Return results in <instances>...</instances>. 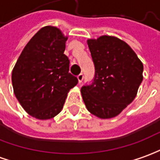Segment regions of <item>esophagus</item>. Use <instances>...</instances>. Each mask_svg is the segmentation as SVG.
<instances>
[{
	"mask_svg": "<svg viewBox=\"0 0 160 160\" xmlns=\"http://www.w3.org/2000/svg\"><path fill=\"white\" fill-rule=\"evenodd\" d=\"M77 78H78V80H79V83H81V82L83 81V79H84V75H83V73H80Z\"/></svg>",
	"mask_w": 160,
	"mask_h": 160,
	"instance_id": "1",
	"label": "esophagus"
}]
</instances>
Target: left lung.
Wrapping results in <instances>:
<instances>
[{
    "mask_svg": "<svg viewBox=\"0 0 160 160\" xmlns=\"http://www.w3.org/2000/svg\"><path fill=\"white\" fill-rule=\"evenodd\" d=\"M94 62V76L81 88L90 113L100 118L120 114L134 100L143 80L144 66L137 54L123 41L102 36L88 41Z\"/></svg>",
    "mask_w": 160,
    "mask_h": 160,
    "instance_id": "8db88e82",
    "label": "left lung"
}]
</instances>
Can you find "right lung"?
Here are the masks:
<instances>
[{"mask_svg": "<svg viewBox=\"0 0 160 160\" xmlns=\"http://www.w3.org/2000/svg\"><path fill=\"white\" fill-rule=\"evenodd\" d=\"M66 40L57 28L43 27L26 44L12 72L16 97L25 111L38 119L58 115L68 91L78 84L64 54Z\"/></svg>", "mask_w": 160, "mask_h": 160, "instance_id": "right-lung-1", "label": "right lung"}]
</instances>
